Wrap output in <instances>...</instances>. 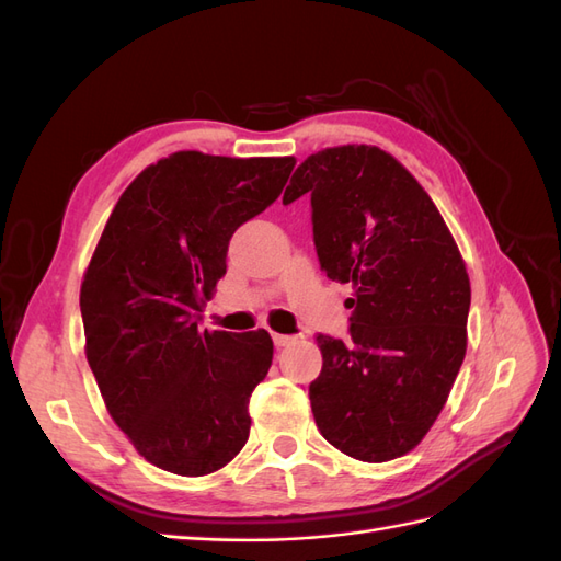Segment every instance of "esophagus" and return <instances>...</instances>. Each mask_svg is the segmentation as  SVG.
<instances>
[{
  "label": "esophagus",
  "instance_id": "obj_1",
  "mask_svg": "<svg viewBox=\"0 0 561 561\" xmlns=\"http://www.w3.org/2000/svg\"><path fill=\"white\" fill-rule=\"evenodd\" d=\"M271 339H274V344H276L278 348H283V346L295 342V336H290V334H278V332H271Z\"/></svg>",
  "mask_w": 561,
  "mask_h": 561
}]
</instances>
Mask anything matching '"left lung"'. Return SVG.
Masks as SVG:
<instances>
[{"label":"left lung","instance_id":"8db88e82","mask_svg":"<svg viewBox=\"0 0 561 561\" xmlns=\"http://www.w3.org/2000/svg\"><path fill=\"white\" fill-rule=\"evenodd\" d=\"M304 194L320 268L355 290L348 336H316V426L339 451L383 463L414 449L447 402L466 358L468 271L431 196L379 147L311 154L283 203Z\"/></svg>","mask_w":561,"mask_h":561}]
</instances>
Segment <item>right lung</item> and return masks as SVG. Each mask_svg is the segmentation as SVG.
<instances>
[{
  "instance_id": "obj_1",
  "label": "right lung",
  "mask_w": 561,
  "mask_h": 561,
  "mask_svg": "<svg viewBox=\"0 0 561 561\" xmlns=\"http://www.w3.org/2000/svg\"><path fill=\"white\" fill-rule=\"evenodd\" d=\"M295 159L175 151L130 182L81 283L87 358L116 426L149 463L198 478L250 435L274 342L201 332L233 231L274 203Z\"/></svg>"
}]
</instances>
